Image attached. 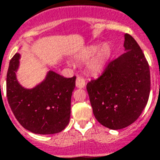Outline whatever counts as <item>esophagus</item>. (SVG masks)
<instances>
[{"label":"esophagus","mask_w":160,"mask_h":160,"mask_svg":"<svg viewBox=\"0 0 160 160\" xmlns=\"http://www.w3.org/2000/svg\"><path fill=\"white\" fill-rule=\"evenodd\" d=\"M75 85H76V87H77V88H80V89L83 88V87L85 85V80H84L82 77L78 76L77 79H76V81H75Z\"/></svg>","instance_id":"esophagus-1"}]
</instances>
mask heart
<instances>
[{"label": "heart", "mask_w": 160, "mask_h": 160, "mask_svg": "<svg viewBox=\"0 0 160 160\" xmlns=\"http://www.w3.org/2000/svg\"><path fill=\"white\" fill-rule=\"evenodd\" d=\"M112 50L107 43L102 44L97 49V46L91 45L85 48V49L78 55V60L80 62H89V68L92 72H100L107 64L110 58Z\"/></svg>", "instance_id": "b5f03b06"}]
</instances>
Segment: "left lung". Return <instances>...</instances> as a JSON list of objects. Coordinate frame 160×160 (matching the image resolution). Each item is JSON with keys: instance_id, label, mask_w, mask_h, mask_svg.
Returning <instances> with one entry per match:
<instances>
[{"instance_id": "obj_1", "label": "left lung", "mask_w": 160, "mask_h": 160, "mask_svg": "<svg viewBox=\"0 0 160 160\" xmlns=\"http://www.w3.org/2000/svg\"><path fill=\"white\" fill-rule=\"evenodd\" d=\"M124 39L126 52L110 62L103 74L86 85L95 118L113 130L133 123L150 93L148 61L131 35L126 33Z\"/></svg>"}]
</instances>
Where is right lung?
<instances>
[{"label": "right lung", "mask_w": 160, "mask_h": 160, "mask_svg": "<svg viewBox=\"0 0 160 160\" xmlns=\"http://www.w3.org/2000/svg\"><path fill=\"white\" fill-rule=\"evenodd\" d=\"M21 55L11 59L7 75V101L19 123L37 134H53L69 124L72 92L75 79L64 78L49 70L42 82L32 89L24 88L17 79Z\"/></svg>", "instance_id": "1"}]
</instances>
